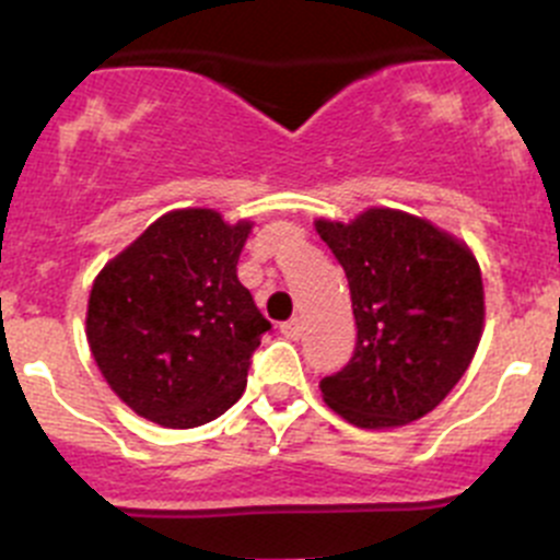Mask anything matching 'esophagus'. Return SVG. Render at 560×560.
Instances as JSON below:
<instances>
[{"mask_svg":"<svg viewBox=\"0 0 560 560\" xmlns=\"http://www.w3.org/2000/svg\"><path fill=\"white\" fill-rule=\"evenodd\" d=\"M279 330H281V336L290 338V341H298V338H301V332H303V325H301V319H298V316H292V319L281 322Z\"/></svg>","mask_w":560,"mask_h":560,"instance_id":"obj_1","label":"esophagus"}]
</instances>
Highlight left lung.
Wrapping results in <instances>:
<instances>
[{
  "label": "left lung",
  "instance_id": "1",
  "mask_svg": "<svg viewBox=\"0 0 560 560\" xmlns=\"http://www.w3.org/2000/svg\"><path fill=\"white\" fill-rule=\"evenodd\" d=\"M341 262L358 341L319 382L325 404L360 428H393L436 409L482 336V273L466 246L425 219L371 208L352 224L316 222Z\"/></svg>",
  "mask_w": 560,
  "mask_h": 560
}]
</instances>
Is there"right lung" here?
<instances>
[{
	"mask_svg": "<svg viewBox=\"0 0 560 560\" xmlns=\"http://www.w3.org/2000/svg\"><path fill=\"white\" fill-rule=\"evenodd\" d=\"M248 230L208 208L165 213L94 281L89 347L113 393L145 420L206 425L244 395L270 330L238 281Z\"/></svg>",
	"mask_w": 560,
	"mask_h": 560,
	"instance_id": "add662e5",
	"label": "right lung"
}]
</instances>
